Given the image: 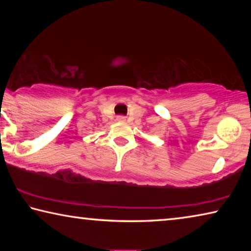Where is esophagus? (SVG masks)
<instances>
[{
    "instance_id": "1",
    "label": "esophagus",
    "mask_w": 251,
    "mask_h": 251,
    "mask_svg": "<svg viewBox=\"0 0 251 251\" xmlns=\"http://www.w3.org/2000/svg\"><path fill=\"white\" fill-rule=\"evenodd\" d=\"M117 121L118 122H125L126 117L125 116H117Z\"/></svg>"
}]
</instances>
